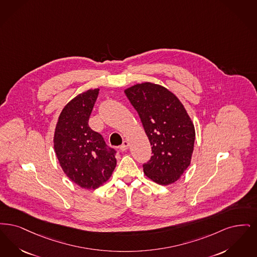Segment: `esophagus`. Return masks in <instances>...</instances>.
<instances>
[{
  "mask_svg": "<svg viewBox=\"0 0 257 257\" xmlns=\"http://www.w3.org/2000/svg\"><path fill=\"white\" fill-rule=\"evenodd\" d=\"M128 145H130V144H128V142H127L126 140H124L123 142V144L120 146V150H121V151H123H123H125V150L128 148Z\"/></svg>",
  "mask_w": 257,
  "mask_h": 257,
  "instance_id": "34e87169",
  "label": "esophagus"
}]
</instances>
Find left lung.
I'll return each mask as SVG.
<instances>
[{
    "label": "left lung",
    "instance_id": "8db88e82",
    "mask_svg": "<svg viewBox=\"0 0 257 257\" xmlns=\"http://www.w3.org/2000/svg\"><path fill=\"white\" fill-rule=\"evenodd\" d=\"M138 113L152 146L151 159L143 164L149 179L174 183L188 168L195 143V127L180 100L167 88L144 82L124 90Z\"/></svg>",
    "mask_w": 257,
    "mask_h": 257
}]
</instances>
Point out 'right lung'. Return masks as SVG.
I'll list each match as a JSON object with an SVG mask.
<instances>
[{
	"mask_svg": "<svg viewBox=\"0 0 257 257\" xmlns=\"http://www.w3.org/2000/svg\"><path fill=\"white\" fill-rule=\"evenodd\" d=\"M99 89L87 90L69 101L56 123V157L69 179L81 188L97 189L111 177L116 151L105 144L88 121Z\"/></svg>",
	"mask_w": 257,
	"mask_h": 257,
	"instance_id": "add662e5",
	"label": "right lung"
}]
</instances>
